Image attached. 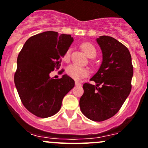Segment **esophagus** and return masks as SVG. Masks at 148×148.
Wrapping results in <instances>:
<instances>
[{
    "mask_svg": "<svg viewBox=\"0 0 148 148\" xmlns=\"http://www.w3.org/2000/svg\"><path fill=\"white\" fill-rule=\"evenodd\" d=\"M75 84H76V85H77V86H81V85H82L81 83L79 82H77V81L75 82Z\"/></svg>",
    "mask_w": 148,
    "mask_h": 148,
    "instance_id": "34e87169",
    "label": "esophagus"
}]
</instances>
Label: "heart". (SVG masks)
Here are the masks:
<instances>
[{
  "instance_id": "obj_1",
  "label": "heart",
  "mask_w": 148,
  "mask_h": 148,
  "mask_svg": "<svg viewBox=\"0 0 148 148\" xmlns=\"http://www.w3.org/2000/svg\"><path fill=\"white\" fill-rule=\"evenodd\" d=\"M81 47L86 55L90 58H94L97 54L95 48L92 44L85 42V43L82 44ZM71 48H69L63 55V60L66 62H68L69 61L70 56H71ZM66 73L70 77L73 78L74 79L79 80L82 79L83 77H85L88 75L89 70L87 68L79 66L76 65V64H71L67 67Z\"/></svg>"
}]
</instances>
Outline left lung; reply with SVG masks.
<instances>
[{
    "mask_svg": "<svg viewBox=\"0 0 148 148\" xmlns=\"http://www.w3.org/2000/svg\"><path fill=\"white\" fill-rule=\"evenodd\" d=\"M96 40L102 51L103 61L90 80L97 84H83L79 106L89 119L103 121L114 116L130 95L133 66L128 48L119 41L106 35Z\"/></svg>",
    "mask_w": 148,
    "mask_h": 148,
    "instance_id": "1",
    "label": "left lung"
}]
</instances>
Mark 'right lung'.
I'll list each match as a JSON object with an SVG mask.
<instances>
[{
	"label": "right lung",
	"mask_w": 148,
	"mask_h": 148,
	"mask_svg": "<svg viewBox=\"0 0 148 148\" xmlns=\"http://www.w3.org/2000/svg\"><path fill=\"white\" fill-rule=\"evenodd\" d=\"M73 41L70 34L45 32L29 38L18 54L14 83L21 103L36 116L55 115L64 96L74 87V81L66 74L60 79L50 77L59 69L61 58Z\"/></svg>",
	"instance_id": "right-lung-1"
}]
</instances>
